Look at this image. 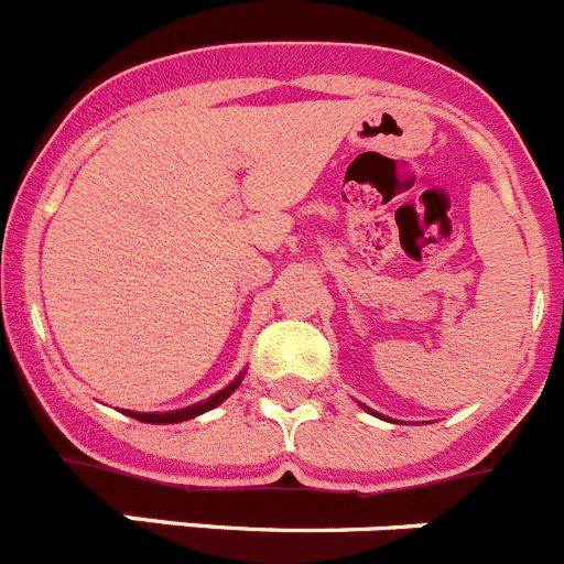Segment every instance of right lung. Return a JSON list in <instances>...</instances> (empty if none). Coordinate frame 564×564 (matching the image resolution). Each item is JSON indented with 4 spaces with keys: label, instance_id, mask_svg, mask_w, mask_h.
I'll use <instances>...</instances> for the list:
<instances>
[{
    "label": "right lung",
    "instance_id": "1",
    "mask_svg": "<svg viewBox=\"0 0 564 564\" xmlns=\"http://www.w3.org/2000/svg\"><path fill=\"white\" fill-rule=\"evenodd\" d=\"M237 383H240V380H235V383L226 386L224 391H218L215 397H209V400L198 402V405H193V408H181V411H170V413H137V411H131L128 416H133V420H139V422H151V425H173V422L193 420V416H198V413L212 411L215 405H220V402H224L226 397H229L231 391L237 389Z\"/></svg>",
    "mask_w": 564,
    "mask_h": 564
}]
</instances>
